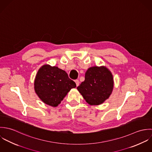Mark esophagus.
I'll list each match as a JSON object with an SVG mask.
<instances>
[{
  "label": "esophagus",
  "instance_id": "obj_1",
  "mask_svg": "<svg viewBox=\"0 0 152 152\" xmlns=\"http://www.w3.org/2000/svg\"><path fill=\"white\" fill-rule=\"evenodd\" d=\"M75 83H76V86H79V84H80L79 80H75Z\"/></svg>",
  "mask_w": 152,
  "mask_h": 152
}]
</instances>
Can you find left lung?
I'll list each match as a JSON object with an SVG mask.
<instances>
[{"mask_svg": "<svg viewBox=\"0 0 152 152\" xmlns=\"http://www.w3.org/2000/svg\"><path fill=\"white\" fill-rule=\"evenodd\" d=\"M113 88L112 74L104 66L88 68L84 81L77 87L80 93L91 105H98L104 102L110 95Z\"/></svg>", "mask_w": 152, "mask_h": 152, "instance_id": "obj_1", "label": "left lung"}]
</instances>
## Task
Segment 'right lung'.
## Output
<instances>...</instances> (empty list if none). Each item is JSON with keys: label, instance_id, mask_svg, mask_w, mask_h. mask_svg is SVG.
Listing matches in <instances>:
<instances>
[{"label": "right lung", "instance_id": "add662e5", "mask_svg": "<svg viewBox=\"0 0 152 152\" xmlns=\"http://www.w3.org/2000/svg\"><path fill=\"white\" fill-rule=\"evenodd\" d=\"M76 84L65 71L57 66L44 65L39 69L34 80V90L44 103L56 107Z\"/></svg>", "mask_w": 152, "mask_h": 152}]
</instances>
